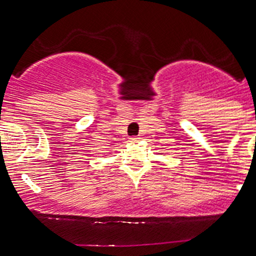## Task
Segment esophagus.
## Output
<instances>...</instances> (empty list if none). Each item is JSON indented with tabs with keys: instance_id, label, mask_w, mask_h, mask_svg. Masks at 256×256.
<instances>
[{
	"instance_id": "1",
	"label": "esophagus",
	"mask_w": 256,
	"mask_h": 256,
	"mask_svg": "<svg viewBox=\"0 0 256 256\" xmlns=\"http://www.w3.org/2000/svg\"><path fill=\"white\" fill-rule=\"evenodd\" d=\"M139 140H140V138H138V136H131L130 138V142H139Z\"/></svg>"
}]
</instances>
